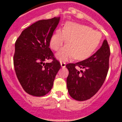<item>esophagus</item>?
<instances>
[{
	"label": "esophagus",
	"mask_w": 122,
	"mask_h": 122,
	"mask_svg": "<svg viewBox=\"0 0 122 122\" xmlns=\"http://www.w3.org/2000/svg\"><path fill=\"white\" fill-rule=\"evenodd\" d=\"M60 65H61V67H66V63L63 62H60Z\"/></svg>",
	"instance_id": "esophagus-1"
}]
</instances>
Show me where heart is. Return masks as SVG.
I'll return each mask as SVG.
<instances>
[{"label":"heart","instance_id":"obj_1","mask_svg":"<svg viewBox=\"0 0 122 122\" xmlns=\"http://www.w3.org/2000/svg\"><path fill=\"white\" fill-rule=\"evenodd\" d=\"M101 34L88 26L67 22L62 30L58 29L51 36L49 45L53 51H58L66 40V46L56 55L58 60L66 61L74 57L83 60L90 56L101 42Z\"/></svg>","mask_w":122,"mask_h":122}]
</instances>
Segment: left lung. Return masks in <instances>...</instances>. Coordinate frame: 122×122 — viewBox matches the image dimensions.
Segmentation results:
<instances>
[{"label":"left lung","instance_id":"left-lung-1","mask_svg":"<svg viewBox=\"0 0 122 122\" xmlns=\"http://www.w3.org/2000/svg\"><path fill=\"white\" fill-rule=\"evenodd\" d=\"M111 55L108 42L105 40L96 53L86 60L75 64H67L69 71L67 88L70 96L77 101H82L93 97L100 89L106 79ZM79 67L84 70L82 75L76 70Z\"/></svg>","mask_w":122,"mask_h":122}]
</instances>
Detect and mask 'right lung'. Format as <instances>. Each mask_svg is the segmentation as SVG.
<instances>
[{
    "label": "right lung",
    "mask_w": 122,
    "mask_h": 122,
    "mask_svg": "<svg viewBox=\"0 0 122 122\" xmlns=\"http://www.w3.org/2000/svg\"><path fill=\"white\" fill-rule=\"evenodd\" d=\"M60 17L36 22L25 29L15 43L14 65L24 90L34 96L49 93L61 67L49 48V41ZM51 59V63H45Z\"/></svg>",
    "instance_id": "right-lung-1"
}]
</instances>
